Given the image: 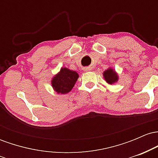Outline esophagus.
<instances>
[{"label": "esophagus", "instance_id": "34e87169", "mask_svg": "<svg viewBox=\"0 0 158 158\" xmlns=\"http://www.w3.org/2000/svg\"><path fill=\"white\" fill-rule=\"evenodd\" d=\"M85 70H89V68H85Z\"/></svg>", "mask_w": 158, "mask_h": 158}]
</instances>
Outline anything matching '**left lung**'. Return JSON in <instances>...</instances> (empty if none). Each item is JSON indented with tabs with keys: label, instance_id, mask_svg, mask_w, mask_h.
<instances>
[{
	"label": "left lung",
	"instance_id": "8db88e82",
	"mask_svg": "<svg viewBox=\"0 0 158 158\" xmlns=\"http://www.w3.org/2000/svg\"><path fill=\"white\" fill-rule=\"evenodd\" d=\"M103 77L106 82L110 85L114 84L118 81V75L112 68H108V70H106L103 73Z\"/></svg>",
	"mask_w": 158,
	"mask_h": 158
}]
</instances>
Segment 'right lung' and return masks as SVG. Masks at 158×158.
<instances>
[{
  "instance_id": "1",
  "label": "right lung",
  "mask_w": 158,
  "mask_h": 158,
  "mask_svg": "<svg viewBox=\"0 0 158 158\" xmlns=\"http://www.w3.org/2000/svg\"><path fill=\"white\" fill-rule=\"evenodd\" d=\"M78 78L79 74L76 71L62 68L60 72L52 78L51 84L56 93L65 94L72 90Z\"/></svg>"
}]
</instances>
